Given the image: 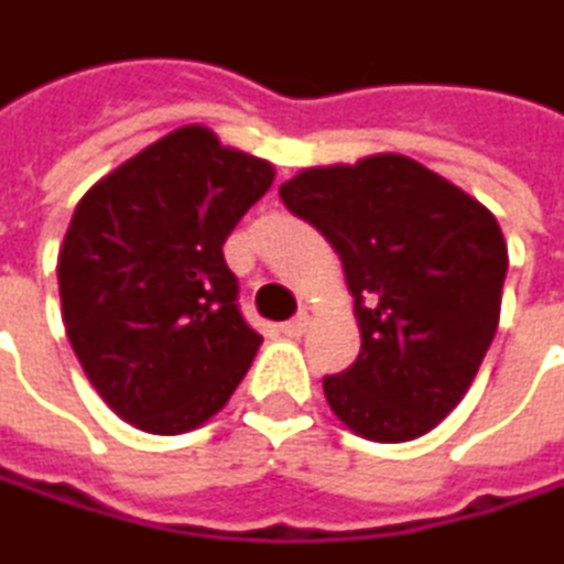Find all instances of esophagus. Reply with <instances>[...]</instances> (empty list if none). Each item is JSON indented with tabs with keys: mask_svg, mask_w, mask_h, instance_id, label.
Returning <instances> with one entry per match:
<instances>
[{
	"mask_svg": "<svg viewBox=\"0 0 564 564\" xmlns=\"http://www.w3.org/2000/svg\"><path fill=\"white\" fill-rule=\"evenodd\" d=\"M315 324V308H302V315L295 317V321H289V324H282V334L285 337H302V334H308V327Z\"/></svg>",
	"mask_w": 564,
	"mask_h": 564,
	"instance_id": "esophagus-1",
	"label": "esophagus"
}]
</instances>
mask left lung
<instances>
[{
	"label": "left lung",
	"instance_id": "1",
	"mask_svg": "<svg viewBox=\"0 0 564 564\" xmlns=\"http://www.w3.org/2000/svg\"><path fill=\"white\" fill-rule=\"evenodd\" d=\"M279 197L334 247L354 295L360 357L324 380L330 412L367 442L422 438L497 334L510 262L497 217L399 152L302 169Z\"/></svg>",
	"mask_w": 564,
	"mask_h": 564
}]
</instances>
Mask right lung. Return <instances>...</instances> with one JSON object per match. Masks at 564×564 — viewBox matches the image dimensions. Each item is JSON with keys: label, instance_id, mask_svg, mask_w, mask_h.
I'll return each mask as SVG.
<instances>
[{"label": "right lung", "instance_id": "1", "mask_svg": "<svg viewBox=\"0 0 564 564\" xmlns=\"http://www.w3.org/2000/svg\"><path fill=\"white\" fill-rule=\"evenodd\" d=\"M275 169L181 126L104 175L57 252L67 340L106 405L152 435L210 422L262 337L237 308L224 243Z\"/></svg>", "mask_w": 564, "mask_h": 564}]
</instances>
